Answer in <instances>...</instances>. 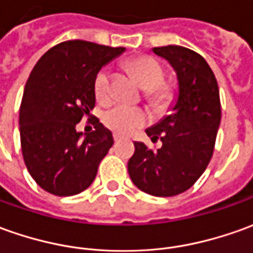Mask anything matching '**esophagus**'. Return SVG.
<instances>
[{"label": "esophagus", "instance_id": "obj_1", "mask_svg": "<svg viewBox=\"0 0 253 253\" xmlns=\"http://www.w3.org/2000/svg\"><path fill=\"white\" fill-rule=\"evenodd\" d=\"M120 138H122V137H120L119 134H113V140H115V142H118V141H120Z\"/></svg>", "mask_w": 253, "mask_h": 253}]
</instances>
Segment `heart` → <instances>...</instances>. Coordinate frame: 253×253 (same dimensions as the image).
Here are the masks:
<instances>
[{
  "label": "heart",
  "instance_id": "obj_1",
  "mask_svg": "<svg viewBox=\"0 0 253 253\" xmlns=\"http://www.w3.org/2000/svg\"><path fill=\"white\" fill-rule=\"evenodd\" d=\"M125 65L144 90L145 101L158 112H165L174 104L177 97L176 87L174 84L165 82L166 73L161 62L149 55H140L127 59ZM94 94L101 105H108L113 101V73L109 68L98 70L94 79ZM102 122L116 134L127 135L145 126L148 115L142 109L118 105L104 113Z\"/></svg>",
  "mask_w": 253,
  "mask_h": 253
}]
</instances>
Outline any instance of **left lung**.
<instances>
[{
  "label": "left lung",
  "instance_id": "1",
  "mask_svg": "<svg viewBox=\"0 0 253 253\" xmlns=\"http://www.w3.org/2000/svg\"><path fill=\"white\" fill-rule=\"evenodd\" d=\"M154 52L170 62L178 80L173 113L145 131L159 149L134 142L128 174L141 191L173 197L195 184L211 162L221 119L217 80L198 52L180 45L156 47Z\"/></svg>",
  "mask_w": 253,
  "mask_h": 253
}]
</instances>
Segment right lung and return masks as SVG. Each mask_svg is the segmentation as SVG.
I'll list each match as a JSON object with an SVG mask.
<instances>
[{
	"instance_id": "right-lung-1",
	"label": "right lung",
	"mask_w": 253,
	"mask_h": 253,
	"mask_svg": "<svg viewBox=\"0 0 253 253\" xmlns=\"http://www.w3.org/2000/svg\"><path fill=\"white\" fill-rule=\"evenodd\" d=\"M123 51L68 40L48 49L33 68L19 109L20 147L30 176L49 194L70 197L87 190L113 145L112 133L91 119L90 111L95 75ZM85 116L96 130L82 140L76 125Z\"/></svg>"
}]
</instances>
